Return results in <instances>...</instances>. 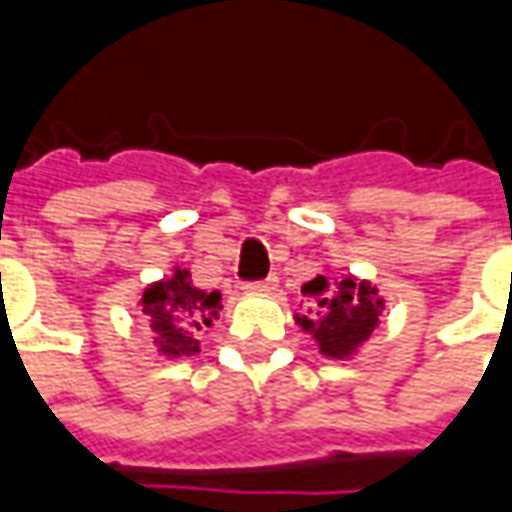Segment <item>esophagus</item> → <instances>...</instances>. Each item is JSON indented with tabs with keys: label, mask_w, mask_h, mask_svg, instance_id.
Here are the masks:
<instances>
[{
	"label": "esophagus",
	"mask_w": 512,
	"mask_h": 512,
	"mask_svg": "<svg viewBox=\"0 0 512 512\" xmlns=\"http://www.w3.org/2000/svg\"><path fill=\"white\" fill-rule=\"evenodd\" d=\"M244 290H249V293H274V290H277V277H266V279H257V282H246Z\"/></svg>",
	"instance_id": "1"
}]
</instances>
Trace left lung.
Wrapping results in <instances>:
<instances>
[{
	"label": "left lung",
	"mask_w": 512,
	"mask_h": 512,
	"mask_svg": "<svg viewBox=\"0 0 512 512\" xmlns=\"http://www.w3.org/2000/svg\"><path fill=\"white\" fill-rule=\"evenodd\" d=\"M301 293L310 296L315 307L307 310L310 315H296V323L315 337L323 356L334 359L354 354L373 334L384 310V299H378V290L365 279L345 277L332 288L326 277H315Z\"/></svg>",
	"instance_id": "left-lung-1"
}]
</instances>
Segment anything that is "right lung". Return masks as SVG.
I'll return each instance as SVG.
<instances>
[{"label": "right lung", "mask_w": 512, "mask_h": 512, "mask_svg": "<svg viewBox=\"0 0 512 512\" xmlns=\"http://www.w3.org/2000/svg\"><path fill=\"white\" fill-rule=\"evenodd\" d=\"M222 310V293L191 285L186 268H175V274L164 282H156L142 293V312L150 321L153 343L164 356H194L200 351L197 334L213 326Z\"/></svg>", "instance_id": "add662e5"}]
</instances>
